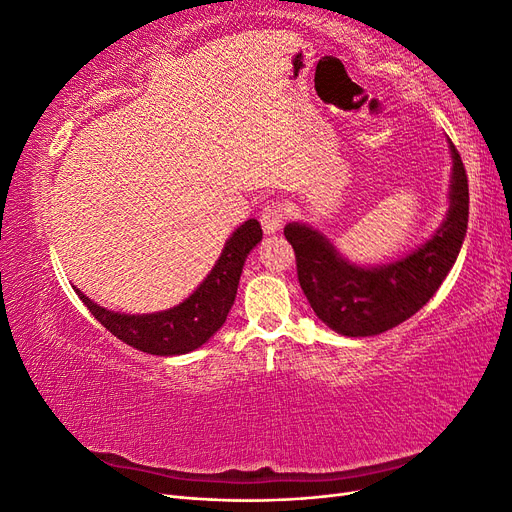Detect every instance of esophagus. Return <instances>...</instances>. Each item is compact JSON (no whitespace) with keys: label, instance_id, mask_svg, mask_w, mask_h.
Returning a JSON list of instances; mask_svg holds the SVG:
<instances>
[{"label":"esophagus","instance_id":"obj_1","mask_svg":"<svg viewBox=\"0 0 512 512\" xmlns=\"http://www.w3.org/2000/svg\"><path fill=\"white\" fill-rule=\"evenodd\" d=\"M284 218H286L284 203H280V200H271V203H267L260 211L262 230H265L267 235H275V232L282 228Z\"/></svg>","mask_w":512,"mask_h":512}]
</instances>
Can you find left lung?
<instances>
[{
    "label": "left lung",
    "mask_w": 512,
    "mask_h": 512,
    "mask_svg": "<svg viewBox=\"0 0 512 512\" xmlns=\"http://www.w3.org/2000/svg\"><path fill=\"white\" fill-rule=\"evenodd\" d=\"M453 158L448 213L442 226L421 247L389 265L359 267L309 224L290 222L284 235L297 256L299 284L316 316L348 337L389 331L414 316L453 269L468 230V175L459 151Z\"/></svg>",
    "instance_id": "obj_1"
}]
</instances>
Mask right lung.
Segmentation results:
<instances>
[{
  "instance_id": "right-lung-1",
  "label": "right lung",
  "mask_w": 512,
  "mask_h": 512,
  "mask_svg": "<svg viewBox=\"0 0 512 512\" xmlns=\"http://www.w3.org/2000/svg\"><path fill=\"white\" fill-rule=\"evenodd\" d=\"M262 239V228L258 220L243 222L230 239L215 262L211 273L205 277L183 303L153 314H119L100 307L89 297L74 288L79 299L87 305L106 331H111L123 344L136 350L158 356L188 354L222 329L232 303L237 297L239 277L245 258Z\"/></svg>"
}]
</instances>
